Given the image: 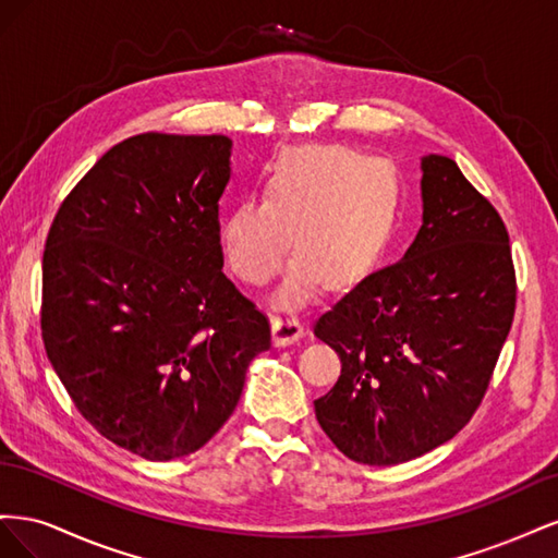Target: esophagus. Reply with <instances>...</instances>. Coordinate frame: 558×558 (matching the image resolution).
Instances as JSON below:
<instances>
[{"label":"esophagus","mask_w":558,"mask_h":558,"mask_svg":"<svg viewBox=\"0 0 558 558\" xmlns=\"http://www.w3.org/2000/svg\"><path fill=\"white\" fill-rule=\"evenodd\" d=\"M302 335H305V328H302V324L293 312H277L272 316V337L277 347L293 344Z\"/></svg>","instance_id":"1"}]
</instances>
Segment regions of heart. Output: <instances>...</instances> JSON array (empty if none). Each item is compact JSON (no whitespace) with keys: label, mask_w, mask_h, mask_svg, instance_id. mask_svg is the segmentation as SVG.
I'll return each instance as SVG.
<instances>
[{"label":"heart","mask_w":558,"mask_h":558,"mask_svg":"<svg viewBox=\"0 0 558 558\" xmlns=\"http://www.w3.org/2000/svg\"><path fill=\"white\" fill-rule=\"evenodd\" d=\"M400 185L393 165L347 146H305L283 154L263 183L221 223V251L244 283L260 286L298 260L279 300L305 302L320 279L347 286L365 277L391 242Z\"/></svg>","instance_id":"b5f03b06"}]
</instances>
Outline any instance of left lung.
Masks as SVG:
<instances>
[{"instance_id":"left-lung-1","label":"left lung","mask_w":558,"mask_h":558,"mask_svg":"<svg viewBox=\"0 0 558 558\" xmlns=\"http://www.w3.org/2000/svg\"><path fill=\"white\" fill-rule=\"evenodd\" d=\"M421 172L424 216L408 253L314 326L342 361L316 418L356 463L398 465L451 440L480 408L514 318L502 218L451 158L424 156Z\"/></svg>"}]
</instances>
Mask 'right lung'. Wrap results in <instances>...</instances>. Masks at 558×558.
Returning a JSON list of instances; mask_svg holds the SVG:
<instances>
[{
	"label": "right lung",
	"mask_w": 558,
	"mask_h": 558,
	"mask_svg": "<svg viewBox=\"0 0 558 558\" xmlns=\"http://www.w3.org/2000/svg\"><path fill=\"white\" fill-rule=\"evenodd\" d=\"M223 134L146 132L66 195L44 251L41 335L76 410L146 461L205 447L269 324L221 272Z\"/></svg>",
	"instance_id": "1"
}]
</instances>
